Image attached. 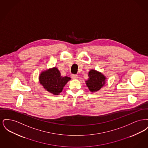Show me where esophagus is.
<instances>
[{"label":"esophagus","mask_w":148,"mask_h":148,"mask_svg":"<svg viewBox=\"0 0 148 148\" xmlns=\"http://www.w3.org/2000/svg\"><path fill=\"white\" fill-rule=\"evenodd\" d=\"M71 78H73V79H76L78 78V76H77V75H76V74H72L71 75Z\"/></svg>","instance_id":"obj_1"}]
</instances>
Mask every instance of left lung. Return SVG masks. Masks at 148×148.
I'll return each instance as SVG.
<instances>
[{
    "label": "left lung",
    "mask_w": 148,
    "mask_h": 148,
    "mask_svg": "<svg viewBox=\"0 0 148 148\" xmlns=\"http://www.w3.org/2000/svg\"><path fill=\"white\" fill-rule=\"evenodd\" d=\"M88 76L89 79L85 82L90 92H97L105 84L106 77L97 71L91 70Z\"/></svg>",
    "instance_id": "8db88e82"
}]
</instances>
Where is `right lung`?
Returning a JSON list of instances; mask_svg holds the SVG:
<instances>
[{
  "label": "right lung",
  "instance_id": "obj_1",
  "mask_svg": "<svg viewBox=\"0 0 148 148\" xmlns=\"http://www.w3.org/2000/svg\"><path fill=\"white\" fill-rule=\"evenodd\" d=\"M70 80L69 77H62L56 68L43 71L39 76L40 84L47 91L54 95H59L62 92L64 86Z\"/></svg>",
  "mask_w": 148,
  "mask_h": 148
}]
</instances>
